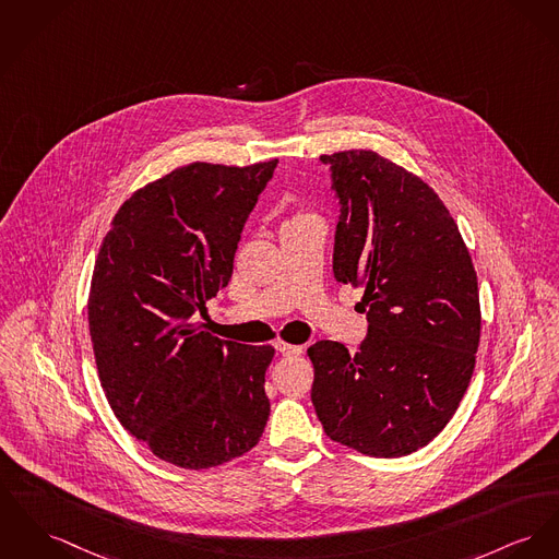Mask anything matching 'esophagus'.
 I'll return each mask as SVG.
<instances>
[{
    "instance_id": "34e87169",
    "label": "esophagus",
    "mask_w": 559,
    "mask_h": 559,
    "mask_svg": "<svg viewBox=\"0 0 559 559\" xmlns=\"http://www.w3.org/2000/svg\"><path fill=\"white\" fill-rule=\"evenodd\" d=\"M275 349H277L282 356H300V354H302V347H300V345H293V343H286V341L275 343Z\"/></svg>"
}]
</instances>
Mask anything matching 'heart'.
<instances>
[{"label":"heart","mask_w":559,"mask_h":559,"mask_svg":"<svg viewBox=\"0 0 559 559\" xmlns=\"http://www.w3.org/2000/svg\"><path fill=\"white\" fill-rule=\"evenodd\" d=\"M309 221H316V214H311V212H307V210H297V212H293V214L288 216V221L284 223V228L295 226V224L309 223Z\"/></svg>","instance_id":"1"}]
</instances>
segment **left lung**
I'll list each match as a JSON object with an SVG mask.
<instances>
[{
    "label": "left lung",
    "instance_id": "8db88e82",
    "mask_svg": "<svg viewBox=\"0 0 559 559\" xmlns=\"http://www.w3.org/2000/svg\"><path fill=\"white\" fill-rule=\"evenodd\" d=\"M341 218L336 282L362 288L369 335L307 349L326 437L372 457L428 445L453 417L481 336L477 271L439 194L374 150L322 154ZM362 309V311H365Z\"/></svg>",
    "mask_w": 559,
    "mask_h": 559
}]
</instances>
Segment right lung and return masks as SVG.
I'll use <instances>...</instances> for the list:
<instances>
[{"label":"right lung","instance_id":"right-lung-1","mask_svg":"<svg viewBox=\"0 0 559 559\" xmlns=\"http://www.w3.org/2000/svg\"><path fill=\"white\" fill-rule=\"evenodd\" d=\"M275 165L176 167L118 207L95 261L86 307L104 394L127 432L187 471L243 455L269 419L273 345L221 341L192 320L228 284Z\"/></svg>","mask_w":559,"mask_h":559}]
</instances>
